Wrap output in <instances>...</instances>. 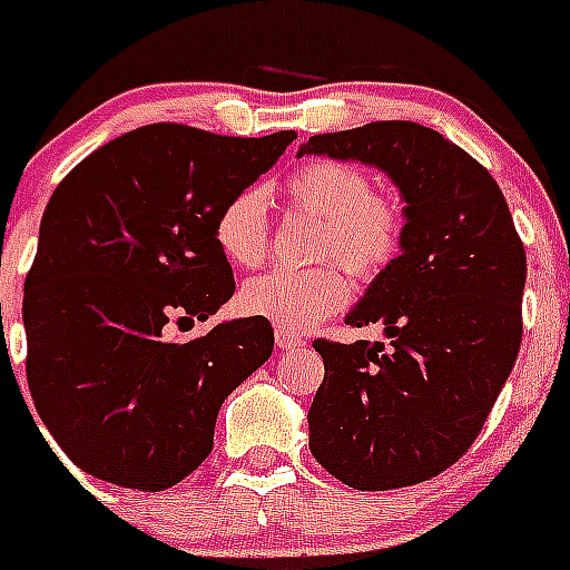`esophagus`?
Segmentation results:
<instances>
[{
    "label": "esophagus",
    "instance_id": "1",
    "mask_svg": "<svg viewBox=\"0 0 570 570\" xmlns=\"http://www.w3.org/2000/svg\"><path fill=\"white\" fill-rule=\"evenodd\" d=\"M274 340H276V347H279V351H294V347H299L302 342H305L299 334H296V331H291V328H276Z\"/></svg>",
    "mask_w": 570,
    "mask_h": 570
}]
</instances>
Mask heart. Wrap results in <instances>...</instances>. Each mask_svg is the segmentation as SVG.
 Segmentation results:
<instances>
[{
    "label": "heart",
    "mask_w": 570,
    "mask_h": 570,
    "mask_svg": "<svg viewBox=\"0 0 570 570\" xmlns=\"http://www.w3.org/2000/svg\"><path fill=\"white\" fill-rule=\"evenodd\" d=\"M296 210L322 219L316 259H340L360 279H374L391 268L405 242V210L394 196L371 188L365 170L340 159H314L285 183ZM268 203L259 188L230 196L216 216V245L239 268H256L268 256ZM351 285L336 262L305 271H271L242 285L245 314L279 328L308 331L325 316L345 308Z\"/></svg>",
    "instance_id": "obj_1"
}]
</instances>
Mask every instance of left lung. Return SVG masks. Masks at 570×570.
Here are the masks:
<instances>
[{
    "label": "left lung",
    "instance_id": "obj_1",
    "mask_svg": "<svg viewBox=\"0 0 570 570\" xmlns=\"http://www.w3.org/2000/svg\"><path fill=\"white\" fill-rule=\"evenodd\" d=\"M302 154L391 176L405 242L347 325L387 342L314 340L325 380L308 411L311 454L356 491L425 482L480 436L522 342L525 248L493 176L416 122L311 136Z\"/></svg>",
    "mask_w": 570,
    "mask_h": 570
}]
</instances>
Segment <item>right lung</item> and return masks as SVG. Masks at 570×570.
<instances>
[{"instance_id": "right-lung-1", "label": "right lung", "mask_w": 570, "mask_h": 570, "mask_svg": "<svg viewBox=\"0 0 570 570\" xmlns=\"http://www.w3.org/2000/svg\"><path fill=\"white\" fill-rule=\"evenodd\" d=\"M294 139L156 122L57 185L24 279V371L45 428L85 473L163 491L210 454L225 396L268 362L274 328L248 316L179 342L170 325L234 296L216 216Z\"/></svg>"}]
</instances>
